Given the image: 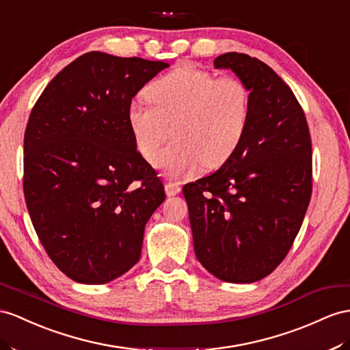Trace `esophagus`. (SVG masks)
<instances>
[{"mask_svg":"<svg viewBox=\"0 0 350 350\" xmlns=\"http://www.w3.org/2000/svg\"><path fill=\"white\" fill-rule=\"evenodd\" d=\"M180 191H182V187L178 186L177 183H167V185H165V193H167L168 196H174V195H177Z\"/></svg>","mask_w":350,"mask_h":350,"instance_id":"obj_1","label":"esophagus"}]
</instances>
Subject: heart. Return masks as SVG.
Returning <instances> with one entry per match:
<instances>
[{
    "instance_id": "b5f03b06",
    "label": "heart",
    "mask_w": 350,
    "mask_h": 350,
    "mask_svg": "<svg viewBox=\"0 0 350 350\" xmlns=\"http://www.w3.org/2000/svg\"><path fill=\"white\" fill-rule=\"evenodd\" d=\"M145 96L149 103L129 105V127L148 161L157 157L172 129L174 142L157 159L170 177L225 164L245 136L250 93L235 77L214 78L207 70L178 66L155 79Z\"/></svg>"
}]
</instances>
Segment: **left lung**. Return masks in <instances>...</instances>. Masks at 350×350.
<instances>
[{
	"label": "left lung",
	"instance_id": "1",
	"mask_svg": "<svg viewBox=\"0 0 350 350\" xmlns=\"http://www.w3.org/2000/svg\"><path fill=\"white\" fill-rule=\"evenodd\" d=\"M250 93L245 136L217 172L183 186L200 263L221 281L250 284L275 271L297 237L312 195V143L291 88L243 53L214 59Z\"/></svg>",
	"mask_w": 350,
	"mask_h": 350
}]
</instances>
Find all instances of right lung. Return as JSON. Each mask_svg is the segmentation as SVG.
<instances>
[{"mask_svg":"<svg viewBox=\"0 0 350 350\" xmlns=\"http://www.w3.org/2000/svg\"><path fill=\"white\" fill-rule=\"evenodd\" d=\"M170 65L100 51L79 56L35 103L23 140V192L35 232L62 272L106 284L139 262L145 226L165 200L137 152L127 109Z\"/></svg>","mask_w":350,"mask_h":350,"instance_id":"right-lung-1","label":"right lung"}]
</instances>
